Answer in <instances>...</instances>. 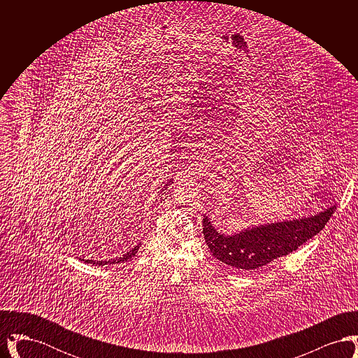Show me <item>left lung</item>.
<instances>
[{
    "instance_id": "1",
    "label": "left lung",
    "mask_w": 358,
    "mask_h": 358,
    "mask_svg": "<svg viewBox=\"0 0 358 358\" xmlns=\"http://www.w3.org/2000/svg\"><path fill=\"white\" fill-rule=\"evenodd\" d=\"M334 210L336 205H330L317 215L252 225L232 235L217 231L209 217L204 216L205 243L212 255L222 263L251 271L278 257L289 255L308 238L320 234Z\"/></svg>"
}]
</instances>
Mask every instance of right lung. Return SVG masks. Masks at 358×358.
<instances>
[{
	"label": "right lung",
	"mask_w": 358,
	"mask_h": 358,
	"mask_svg": "<svg viewBox=\"0 0 358 358\" xmlns=\"http://www.w3.org/2000/svg\"><path fill=\"white\" fill-rule=\"evenodd\" d=\"M171 182H173V178H171L164 187H168L171 185ZM164 187L161 189V192H164ZM139 247H141V243L139 244H136L134 245L130 251H127L126 254H123V255L120 256V257H115V259H111V260H92V259H82L85 263H90V264H95V266H106V264H115V263H124V262H127V260H131L134 256H136V252H138V250H139Z\"/></svg>",
	"instance_id": "add662e5"
}]
</instances>
